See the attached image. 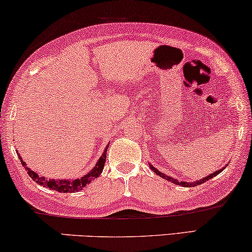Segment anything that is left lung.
<instances>
[{
  "instance_id": "left-lung-1",
  "label": "left lung",
  "mask_w": 252,
  "mask_h": 252,
  "mask_svg": "<svg viewBox=\"0 0 252 252\" xmlns=\"http://www.w3.org/2000/svg\"><path fill=\"white\" fill-rule=\"evenodd\" d=\"M150 168H151V170H153V171L155 172V173H156L157 175H159V177L164 178V179H166L167 181L173 182V184H175V185H180V186H182V187H194V186H198V185H201V184H204L205 181H208V180H210V179H212L213 177H216V175H217V174H219L220 172H221L225 167H222L221 170H219V171L213 172L212 174H210V175H208V177L203 178V179H201V180L195 181V182H184V181H178V180H175V179H172L171 177H168V175H165L164 173H161V172L158 171L156 167H154L153 165H150Z\"/></svg>"
}]
</instances>
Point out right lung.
<instances>
[{"label": "right lung", "mask_w": 252, "mask_h": 252, "mask_svg": "<svg viewBox=\"0 0 252 252\" xmlns=\"http://www.w3.org/2000/svg\"><path fill=\"white\" fill-rule=\"evenodd\" d=\"M17 155H18L23 166L25 167V170L27 171V174H29L30 178L32 179L33 181H35L36 184L60 192H75L78 190H81V189L86 187L88 184H91L92 180H94L95 178H97L98 175L102 173L103 168H104L105 159H106V149L104 150V153H103L102 157L99 158L97 163H96L95 167L93 168L88 174L84 175V177H81L80 179H75V180H62V179H60V180H55V179H46L43 177H40V175H37V173H35V172L31 170L29 166H26L25 161L22 159V157H20L19 154Z\"/></svg>", "instance_id": "right-lung-1"}]
</instances>
